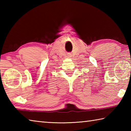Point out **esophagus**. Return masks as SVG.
<instances>
[{
	"label": "esophagus",
	"mask_w": 131,
	"mask_h": 131,
	"mask_svg": "<svg viewBox=\"0 0 131 131\" xmlns=\"http://www.w3.org/2000/svg\"><path fill=\"white\" fill-rule=\"evenodd\" d=\"M68 56H69V57H70V55H68Z\"/></svg>",
	"instance_id": "esophagus-1"
}]
</instances>
